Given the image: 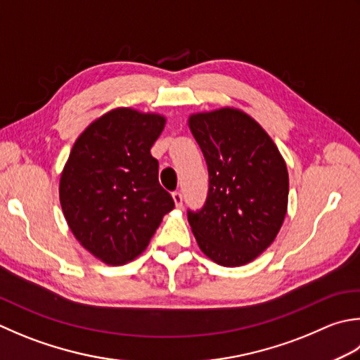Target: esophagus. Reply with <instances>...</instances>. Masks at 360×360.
<instances>
[{
  "mask_svg": "<svg viewBox=\"0 0 360 360\" xmlns=\"http://www.w3.org/2000/svg\"><path fill=\"white\" fill-rule=\"evenodd\" d=\"M173 201L176 204V207L178 209H182V193L181 192H173Z\"/></svg>",
  "mask_w": 360,
  "mask_h": 360,
  "instance_id": "34e87169",
  "label": "esophagus"
}]
</instances>
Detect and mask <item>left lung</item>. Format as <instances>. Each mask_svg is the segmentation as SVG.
I'll list each match as a JSON object with an SVG mask.
<instances>
[{
    "instance_id": "left-lung-1",
    "label": "left lung",
    "mask_w": 360,
    "mask_h": 360,
    "mask_svg": "<svg viewBox=\"0 0 360 360\" xmlns=\"http://www.w3.org/2000/svg\"><path fill=\"white\" fill-rule=\"evenodd\" d=\"M206 159L209 192L200 210H187L201 251L223 266L255 260L276 238L287 214V165L262 126L223 108L188 118Z\"/></svg>"
}]
</instances>
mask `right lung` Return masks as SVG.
<instances>
[{"mask_svg":"<svg viewBox=\"0 0 360 360\" xmlns=\"http://www.w3.org/2000/svg\"><path fill=\"white\" fill-rule=\"evenodd\" d=\"M164 126L159 114L110 110L77 137L63 167V215L76 240L104 264L123 265L142 255L174 207L150 153Z\"/></svg>","mask_w":360,"mask_h":360,"instance_id":"1","label":"right lung"}]
</instances>
